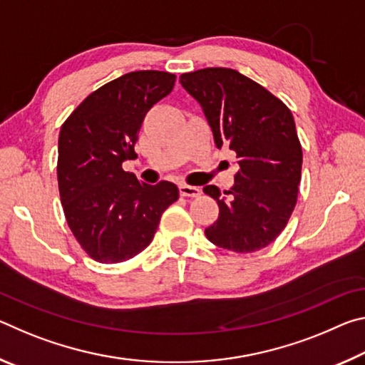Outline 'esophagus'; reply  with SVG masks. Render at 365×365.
I'll use <instances>...</instances> for the list:
<instances>
[{"instance_id": "34e87169", "label": "esophagus", "mask_w": 365, "mask_h": 365, "mask_svg": "<svg viewBox=\"0 0 365 365\" xmlns=\"http://www.w3.org/2000/svg\"><path fill=\"white\" fill-rule=\"evenodd\" d=\"M178 190H180L182 196H187V197H197L201 195V188L191 187V185H180Z\"/></svg>"}]
</instances>
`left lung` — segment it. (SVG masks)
Returning <instances> with one entry per match:
<instances>
[{
  "label": "left lung",
  "instance_id": "1",
  "mask_svg": "<svg viewBox=\"0 0 365 365\" xmlns=\"http://www.w3.org/2000/svg\"><path fill=\"white\" fill-rule=\"evenodd\" d=\"M180 83L201 104L215 146L237 153L240 165L227 196L215 185L202 188L219 205L207 240L235 252L265 248L287 227L298 200L302 150L292 110L227 67L182 73Z\"/></svg>",
  "mask_w": 365,
  "mask_h": 365
}]
</instances>
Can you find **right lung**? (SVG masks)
<instances>
[{"instance_id": "add662e5", "label": "right lung", "mask_w": 365, "mask_h": 365, "mask_svg": "<svg viewBox=\"0 0 365 365\" xmlns=\"http://www.w3.org/2000/svg\"><path fill=\"white\" fill-rule=\"evenodd\" d=\"M174 83L169 72H128L86 96L61 127V202L73 237L98 262H123L143 251L160 215L178 200L177 185H148L122 169L123 160L137 158L146 113Z\"/></svg>"}]
</instances>
